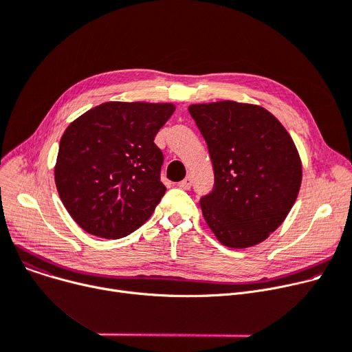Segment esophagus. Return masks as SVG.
Instances as JSON below:
<instances>
[{
    "label": "esophagus",
    "mask_w": 352,
    "mask_h": 352,
    "mask_svg": "<svg viewBox=\"0 0 352 352\" xmlns=\"http://www.w3.org/2000/svg\"><path fill=\"white\" fill-rule=\"evenodd\" d=\"M191 184H192L191 177H187L186 179H182L181 182H178V187H179L181 190H190V188H191Z\"/></svg>",
    "instance_id": "1"
}]
</instances>
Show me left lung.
<instances>
[{"mask_svg": "<svg viewBox=\"0 0 352 352\" xmlns=\"http://www.w3.org/2000/svg\"><path fill=\"white\" fill-rule=\"evenodd\" d=\"M204 137L214 190L202 197V215L230 248L260 244L278 228L302 181V164L291 135L268 109L236 101L188 107Z\"/></svg>", "mask_w": 352, "mask_h": 352, "instance_id": "left-lung-1", "label": "left lung"}]
</instances>
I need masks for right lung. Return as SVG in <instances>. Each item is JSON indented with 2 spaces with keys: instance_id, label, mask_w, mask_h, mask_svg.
<instances>
[{
  "instance_id": "obj_1",
  "label": "right lung",
  "mask_w": 352,
  "mask_h": 352,
  "mask_svg": "<svg viewBox=\"0 0 352 352\" xmlns=\"http://www.w3.org/2000/svg\"><path fill=\"white\" fill-rule=\"evenodd\" d=\"M171 102L109 101L64 131L54 177L64 207L88 234L117 239L150 218L165 194L154 144Z\"/></svg>"
}]
</instances>
